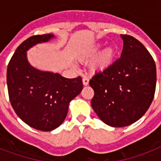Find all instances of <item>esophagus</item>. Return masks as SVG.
Returning <instances> with one entry per match:
<instances>
[{"label": "esophagus", "instance_id": "obj_1", "mask_svg": "<svg viewBox=\"0 0 161 161\" xmlns=\"http://www.w3.org/2000/svg\"><path fill=\"white\" fill-rule=\"evenodd\" d=\"M83 83L84 86L88 85V83H89V79L88 78H83Z\"/></svg>", "mask_w": 161, "mask_h": 161}]
</instances>
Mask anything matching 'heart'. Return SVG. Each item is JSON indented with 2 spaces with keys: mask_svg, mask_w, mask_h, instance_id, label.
<instances>
[{
  "mask_svg": "<svg viewBox=\"0 0 161 161\" xmlns=\"http://www.w3.org/2000/svg\"><path fill=\"white\" fill-rule=\"evenodd\" d=\"M102 47V44L96 43L86 48L79 55L78 59L80 61H89L93 58L91 63V68L93 71H101L108 68L113 63L114 58V51L112 47H106L98 52ZM98 53V54L97 53ZM97 53L98 54H97Z\"/></svg>",
  "mask_w": 161,
  "mask_h": 161,
  "instance_id": "obj_1",
  "label": "heart"
}]
</instances>
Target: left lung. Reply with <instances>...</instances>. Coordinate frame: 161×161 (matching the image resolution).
Here are the masks:
<instances>
[{"mask_svg":"<svg viewBox=\"0 0 161 161\" xmlns=\"http://www.w3.org/2000/svg\"><path fill=\"white\" fill-rule=\"evenodd\" d=\"M120 36L124 41L120 58L89 81L94 90L92 108L111 127H125L140 119L152 103L156 85L152 56L135 37Z\"/></svg>","mask_w":161,"mask_h":161,"instance_id":"1","label":"left lung"}]
</instances>
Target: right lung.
<instances>
[{"instance_id":"1","label":"right lung","mask_w":161,"mask_h":161,"mask_svg":"<svg viewBox=\"0 0 161 161\" xmlns=\"http://www.w3.org/2000/svg\"><path fill=\"white\" fill-rule=\"evenodd\" d=\"M53 38V34H44L26 39L14 53L6 73L9 98L14 111L26 125L41 131H52L63 124L69 103L83 87L81 77L67 78L30 64L26 52Z\"/></svg>"}]
</instances>
